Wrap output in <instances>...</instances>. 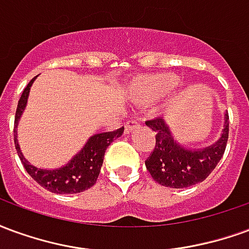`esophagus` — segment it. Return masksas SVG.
<instances>
[{
	"instance_id": "obj_1",
	"label": "esophagus",
	"mask_w": 249,
	"mask_h": 249,
	"mask_svg": "<svg viewBox=\"0 0 249 249\" xmlns=\"http://www.w3.org/2000/svg\"><path fill=\"white\" fill-rule=\"evenodd\" d=\"M139 126H140V124H139L136 120H130V121H128V123L125 124V132H126V133H132L133 130L139 129Z\"/></svg>"
}]
</instances>
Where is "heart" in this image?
Instances as JSON below:
<instances>
[{
	"mask_svg": "<svg viewBox=\"0 0 249 249\" xmlns=\"http://www.w3.org/2000/svg\"><path fill=\"white\" fill-rule=\"evenodd\" d=\"M178 77L172 73H156L136 78L130 84L129 96L135 103L148 105L160 100L178 85Z\"/></svg>",
	"mask_w": 249,
	"mask_h": 249,
	"instance_id": "b5f03b06",
	"label": "heart"
}]
</instances>
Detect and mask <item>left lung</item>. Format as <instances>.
Segmentation results:
<instances>
[{
    "mask_svg": "<svg viewBox=\"0 0 249 249\" xmlns=\"http://www.w3.org/2000/svg\"><path fill=\"white\" fill-rule=\"evenodd\" d=\"M228 120V113H225L224 128L219 140L198 149H188L181 145L162 117L146 121L145 124L156 133L155 149L145 161L153 180L169 188H188L204 181L224 155L230 132Z\"/></svg>",
    "mask_w": 249,
    "mask_h": 249,
    "instance_id": "obj_1",
    "label": "left lung"
}]
</instances>
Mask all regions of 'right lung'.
Wrapping results in <instances>:
<instances>
[{
    "label": "right lung",
    "mask_w": 249,
    "mask_h": 249,
    "mask_svg": "<svg viewBox=\"0 0 249 249\" xmlns=\"http://www.w3.org/2000/svg\"><path fill=\"white\" fill-rule=\"evenodd\" d=\"M36 78L37 77H35L24 89L18 105H17L16 117H14V144H16L19 160L32 178L40 184L41 187L48 189L49 192L65 195V193H78L87 191L97 181L98 175L103 167L105 151L112 141L119 139L120 136L124 133V126L113 132H104V133H97L89 137V140L82 146L81 151L71 157L69 162H66L64 167L57 168V169H42V168L32 165L25 159L19 148L18 139H17V125L26 108L30 88Z\"/></svg>",
    "instance_id": "obj_1"
}]
</instances>
